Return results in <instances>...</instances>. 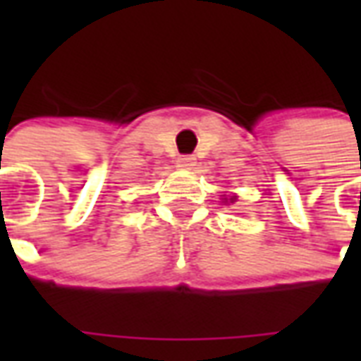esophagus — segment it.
Returning <instances> with one entry per match:
<instances>
[{"label":"esophagus","instance_id":"obj_1","mask_svg":"<svg viewBox=\"0 0 361 361\" xmlns=\"http://www.w3.org/2000/svg\"><path fill=\"white\" fill-rule=\"evenodd\" d=\"M178 166L183 170H191L195 166V157H180L178 158Z\"/></svg>","mask_w":361,"mask_h":361}]
</instances>
